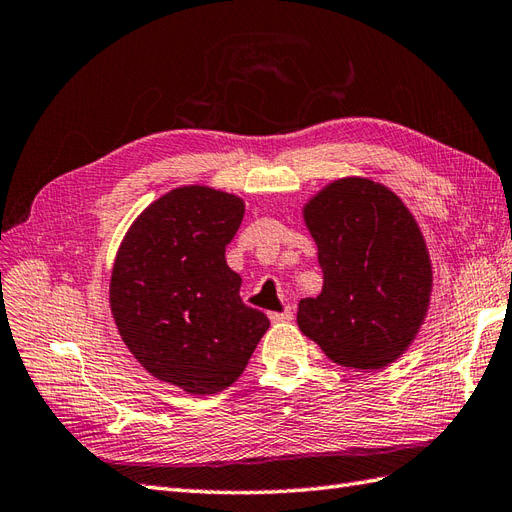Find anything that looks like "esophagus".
I'll use <instances>...</instances> for the list:
<instances>
[{
	"label": "esophagus",
	"mask_w": 512,
	"mask_h": 512,
	"mask_svg": "<svg viewBox=\"0 0 512 512\" xmlns=\"http://www.w3.org/2000/svg\"><path fill=\"white\" fill-rule=\"evenodd\" d=\"M269 319H271L273 323H278V321H291V319H293V310H291V306H286L284 310H280V313H269Z\"/></svg>",
	"instance_id": "1"
}]
</instances>
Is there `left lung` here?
I'll return each mask as SVG.
<instances>
[{
  "label": "left lung",
  "mask_w": 512,
  "mask_h": 512,
  "mask_svg": "<svg viewBox=\"0 0 512 512\" xmlns=\"http://www.w3.org/2000/svg\"><path fill=\"white\" fill-rule=\"evenodd\" d=\"M323 289L297 308V326L336 365L382 369L426 319L432 267L402 199L367 178L328 184L304 206Z\"/></svg>",
  "instance_id": "left-lung-1"
}]
</instances>
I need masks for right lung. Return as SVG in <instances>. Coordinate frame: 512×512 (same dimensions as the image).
I'll return each mask as SVG.
<instances>
[{
    "label": "right lung",
    "instance_id": "add662e5",
    "mask_svg": "<svg viewBox=\"0 0 512 512\" xmlns=\"http://www.w3.org/2000/svg\"><path fill=\"white\" fill-rule=\"evenodd\" d=\"M245 215L241 197L180 186L149 204L123 239L110 310L123 343L154 378L193 395L226 389L269 328L243 304L226 245Z\"/></svg>",
    "mask_w": 512,
    "mask_h": 512
}]
</instances>
